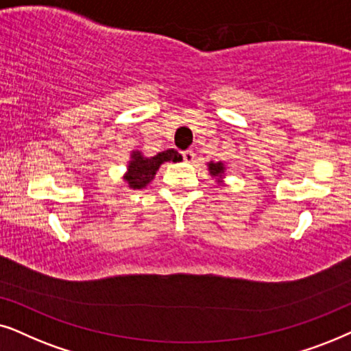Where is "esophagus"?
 Returning <instances> with one entry per match:
<instances>
[{"label": "esophagus", "mask_w": 351, "mask_h": 351, "mask_svg": "<svg viewBox=\"0 0 351 351\" xmlns=\"http://www.w3.org/2000/svg\"><path fill=\"white\" fill-rule=\"evenodd\" d=\"M183 158H184V162H194V158H195V154H194V151H184L183 152Z\"/></svg>", "instance_id": "obj_1"}]
</instances>
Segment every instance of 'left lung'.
Segmentation results:
<instances>
[{"mask_svg": "<svg viewBox=\"0 0 351 351\" xmlns=\"http://www.w3.org/2000/svg\"><path fill=\"white\" fill-rule=\"evenodd\" d=\"M208 173L212 178H215L218 184H224V178H226V165L223 162H207Z\"/></svg>", "mask_w": 351, "mask_h": 351, "instance_id": "1", "label": "left lung"}]
</instances>
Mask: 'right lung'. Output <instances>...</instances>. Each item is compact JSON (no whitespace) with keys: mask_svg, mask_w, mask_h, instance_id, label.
<instances>
[{"mask_svg":"<svg viewBox=\"0 0 351 351\" xmlns=\"http://www.w3.org/2000/svg\"><path fill=\"white\" fill-rule=\"evenodd\" d=\"M183 157L175 149L158 152L154 157H144L141 151L130 152V160L127 171L123 175V181L128 184L130 189H144L151 181L156 178V173L165 162H181Z\"/></svg>","mask_w":351,"mask_h":351,"instance_id":"right-lung-1","label":"right lung"}]
</instances>
